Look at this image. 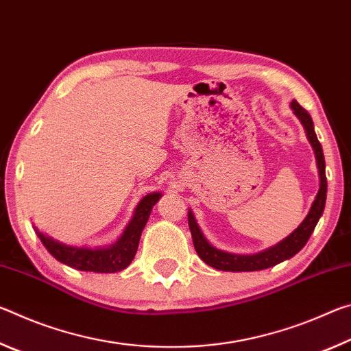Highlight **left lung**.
Masks as SVG:
<instances>
[{"instance_id": "left-lung-1", "label": "left lung", "mask_w": 351, "mask_h": 351, "mask_svg": "<svg viewBox=\"0 0 351 351\" xmlns=\"http://www.w3.org/2000/svg\"><path fill=\"white\" fill-rule=\"evenodd\" d=\"M291 108H293L294 114L300 119L302 125L305 127V132L308 139H310L311 145L314 148V153H316V161L319 167V175H320V189L316 195V199L310 209L306 218L302 221V224L297 228L293 234L287 237L283 241L278 243L274 247L266 249L263 252L254 254V255H237V254H229L223 252L219 249L213 247L209 241L204 239L203 232L198 228L197 221H195L193 213L189 210V228L190 234H192L193 239V246L195 251L199 255V258L207 263L212 268L219 269V271H230V272H247V271H260L271 268V266H276L283 260H288L300 251L302 247L306 245L308 239H310L314 228L319 221V218L322 217L324 209H325V199H326V176H325V159H324V152L322 145L317 141V136L314 133V125L313 119L308 114L305 108L293 100L291 102Z\"/></svg>"}]
</instances>
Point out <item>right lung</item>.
Returning <instances> with one entry per match:
<instances>
[{"label": "right lung", "mask_w": 351, "mask_h": 351, "mask_svg": "<svg viewBox=\"0 0 351 351\" xmlns=\"http://www.w3.org/2000/svg\"><path fill=\"white\" fill-rule=\"evenodd\" d=\"M159 198H161V193H150L144 197V199H141L125 232L117 240V243L105 249L66 246L52 240L51 237L38 232V229H35V232H37L38 239L47 249V252L56 260L71 266V268L91 272H117L125 269L134 258L142 229L145 228L153 206L158 203Z\"/></svg>", "instance_id": "add662e5"}]
</instances>
